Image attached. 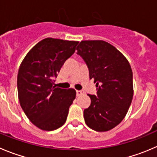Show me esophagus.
Returning a JSON list of instances; mask_svg holds the SVG:
<instances>
[{
    "label": "esophagus",
    "mask_w": 157,
    "mask_h": 157,
    "mask_svg": "<svg viewBox=\"0 0 157 157\" xmlns=\"http://www.w3.org/2000/svg\"><path fill=\"white\" fill-rule=\"evenodd\" d=\"M76 92H77V96H80L84 94V91L83 90H77Z\"/></svg>",
    "instance_id": "1"
}]
</instances>
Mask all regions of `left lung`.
I'll list each match as a JSON object with an SVG mask.
<instances>
[{
  "label": "left lung",
  "mask_w": 157,
  "mask_h": 157,
  "mask_svg": "<svg viewBox=\"0 0 157 157\" xmlns=\"http://www.w3.org/2000/svg\"><path fill=\"white\" fill-rule=\"evenodd\" d=\"M97 83V95L83 111L85 123L98 132L110 130L124 120L133 96V72L128 60L115 47L103 40H82L77 48Z\"/></svg>",
  "instance_id": "obj_1"
}]
</instances>
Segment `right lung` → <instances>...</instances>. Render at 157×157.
<instances>
[{
  "label": "right lung",
  "mask_w": 157,
  "mask_h": 157,
  "mask_svg": "<svg viewBox=\"0 0 157 157\" xmlns=\"http://www.w3.org/2000/svg\"><path fill=\"white\" fill-rule=\"evenodd\" d=\"M78 43L45 38L27 53L20 66V104L30 122L40 130H57L66 122L76 90L55 87L54 78L64 62L75 52Z\"/></svg>",
  "instance_id": "1"
}]
</instances>
